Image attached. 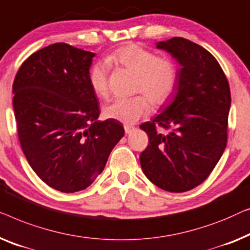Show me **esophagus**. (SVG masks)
Returning a JSON list of instances; mask_svg holds the SVG:
<instances>
[{"label": "esophagus", "mask_w": 250, "mask_h": 250, "mask_svg": "<svg viewBox=\"0 0 250 250\" xmlns=\"http://www.w3.org/2000/svg\"><path fill=\"white\" fill-rule=\"evenodd\" d=\"M133 130V126L131 125H125V133H130Z\"/></svg>", "instance_id": "esophagus-1"}]
</instances>
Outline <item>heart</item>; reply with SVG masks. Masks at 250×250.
Here are the masks:
<instances>
[{
	"instance_id": "heart-1",
	"label": "heart",
	"mask_w": 250,
	"mask_h": 250,
	"mask_svg": "<svg viewBox=\"0 0 250 250\" xmlns=\"http://www.w3.org/2000/svg\"><path fill=\"white\" fill-rule=\"evenodd\" d=\"M108 63L120 65L137 76L136 90L145 94L154 105L164 104L173 94L178 83V69L170 59H161L155 52L136 44H128L107 56ZM108 68L104 62L91 66L89 83L100 97L108 96ZM150 110L148 100L143 95L117 98L104 108L107 119L132 125Z\"/></svg>"
}]
</instances>
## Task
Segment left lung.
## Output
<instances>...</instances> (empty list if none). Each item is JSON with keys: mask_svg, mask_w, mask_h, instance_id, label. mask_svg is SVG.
<instances>
[{"mask_svg": "<svg viewBox=\"0 0 250 250\" xmlns=\"http://www.w3.org/2000/svg\"><path fill=\"white\" fill-rule=\"evenodd\" d=\"M181 66L171 104L140 125L149 144L140 154L144 173L170 192H184L205 181L226 149L230 86L216 59L182 37L156 43ZM170 128L159 133L156 125Z\"/></svg>", "mask_w": 250, "mask_h": 250, "instance_id": "8db88e82", "label": "left lung"}]
</instances>
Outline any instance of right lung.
Returning a JSON list of instances; mask_svg holds the SVG:
<instances>
[{"instance_id":"obj_1","label":"right lung","mask_w":250,"mask_h":250,"mask_svg":"<svg viewBox=\"0 0 250 250\" xmlns=\"http://www.w3.org/2000/svg\"><path fill=\"white\" fill-rule=\"evenodd\" d=\"M94 56L65 43L48 45L21 64L12 86L28 163L45 184L68 194L93 184L125 135L121 122L97 120L89 83Z\"/></svg>"}]
</instances>
